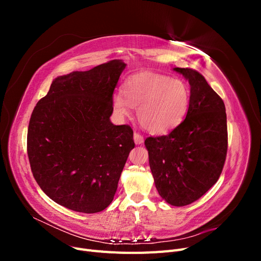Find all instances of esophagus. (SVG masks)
Wrapping results in <instances>:
<instances>
[{
  "instance_id": "esophagus-1",
  "label": "esophagus",
  "mask_w": 261,
  "mask_h": 261,
  "mask_svg": "<svg viewBox=\"0 0 261 261\" xmlns=\"http://www.w3.org/2000/svg\"><path fill=\"white\" fill-rule=\"evenodd\" d=\"M134 141H135L136 145H140L144 143V137L138 133H134Z\"/></svg>"
}]
</instances>
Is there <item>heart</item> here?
<instances>
[{
	"label": "heart",
	"mask_w": 261,
	"mask_h": 261,
	"mask_svg": "<svg viewBox=\"0 0 261 261\" xmlns=\"http://www.w3.org/2000/svg\"><path fill=\"white\" fill-rule=\"evenodd\" d=\"M189 103L191 91L184 82L153 73L130 77L125 83L124 96L118 92L113 97L118 115H128L130 106L136 107L140 125L158 135L177 127L188 112Z\"/></svg>",
	"instance_id": "1"
}]
</instances>
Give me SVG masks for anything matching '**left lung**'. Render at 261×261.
Segmentation results:
<instances>
[{"label": "left lung", "mask_w": 261, "mask_h": 261, "mask_svg": "<svg viewBox=\"0 0 261 261\" xmlns=\"http://www.w3.org/2000/svg\"><path fill=\"white\" fill-rule=\"evenodd\" d=\"M191 86L186 118L165 136L148 137L145 146L159 195L172 206L199 199L217 183L227 151L223 100L204 77L192 68L175 67Z\"/></svg>", "instance_id": "8db88e82"}]
</instances>
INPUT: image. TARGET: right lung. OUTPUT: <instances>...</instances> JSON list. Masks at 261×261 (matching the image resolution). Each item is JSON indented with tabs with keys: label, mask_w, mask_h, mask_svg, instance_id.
Returning a JSON list of instances; mask_svg holds the SVG:
<instances>
[{
	"label": "right lung",
	"mask_w": 261,
	"mask_h": 261,
	"mask_svg": "<svg viewBox=\"0 0 261 261\" xmlns=\"http://www.w3.org/2000/svg\"><path fill=\"white\" fill-rule=\"evenodd\" d=\"M126 64L112 60L52 82L31 114L27 152L46 196L77 212L96 213L112 202L135 147L128 125H114L113 91Z\"/></svg>",
	"instance_id": "obj_1"
}]
</instances>
